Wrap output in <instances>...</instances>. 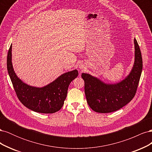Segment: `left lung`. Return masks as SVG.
Here are the masks:
<instances>
[{
    "label": "left lung",
    "mask_w": 152,
    "mask_h": 152,
    "mask_svg": "<svg viewBox=\"0 0 152 152\" xmlns=\"http://www.w3.org/2000/svg\"><path fill=\"white\" fill-rule=\"evenodd\" d=\"M134 63L125 79L116 84H106L97 77L82 73L84 91L90 108L98 113H110L121 109L134 98L142 68L141 50L134 38Z\"/></svg>",
    "instance_id": "8db88e82"
}]
</instances>
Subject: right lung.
<instances>
[{
    "label": "right lung",
    "instance_id": "add662e5",
    "mask_svg": "<svg viewBox=\"0 0 152 152\" xmlns=\"http://www.w3.org/2000/svg\"><path fill=\"white\" fill-rule=\"evenodd\" d=\"M12 44L7 53V68L18 99L26 108L35 112L53 113L59 111L64 104L70 82L79 75L77 70L63 73L42 87L24 83L16 75L12 64Z\"/></svg>",
    "mask_w": 152,
    "mask_h": 152
}]
</instances>
